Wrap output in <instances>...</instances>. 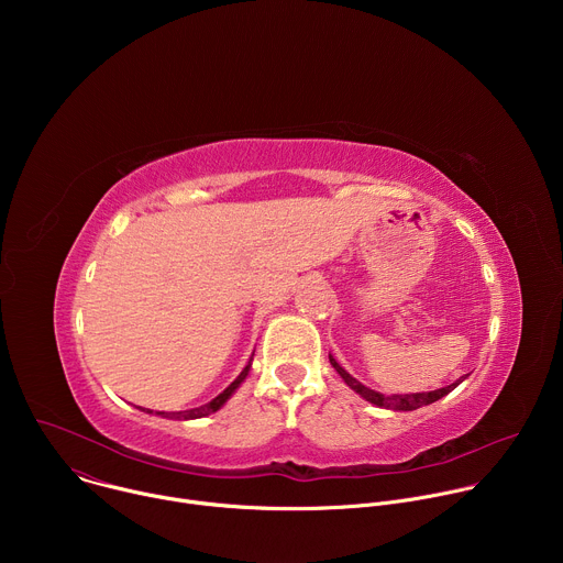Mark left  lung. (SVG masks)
Instances as JSON below:
<instances>
[{
  "label": "left lung",
  "mask_w": 563,
  "mask_h": 563,
  "mask_svg": "<svg viewBox=\"0 0 563 563\" xmlns=\"http://www.w3.org/2000/svg\"><path fill=\"white\" fill-rule=\"evenodd\" d=\"M330 363H332L334 369L343 376V380H345L354 391H358L365 400H369V404H374V406H378V408H385V410H398V412H412V410H419V408H423V406L434 404V400H439V398H443L445 394H450V391L465 378V376H461L456 383H452V385H448V387H441V389H434V391H421V394H391V396H385V394H380V391H374V389L365 387V385L358 383L354 376H350V374L334 361V356H330Z\"/></svg>",
  "instance_id": "left-lung-1"
}]
</instances>
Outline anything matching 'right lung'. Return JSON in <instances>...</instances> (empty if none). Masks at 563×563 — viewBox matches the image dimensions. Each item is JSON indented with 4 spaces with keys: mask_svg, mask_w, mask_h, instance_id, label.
<instances>
[{
    "mask_svg": "<svg viewBox=\"0 0 563 563\" xmlns=\"http://www.w3.org/2000/svg\"><path fill=\"white\" fill-rule=\"evenodd\" d=\"M252 358H254V354H252ZM250 367H252V361L247 363V367H245L243 372H240V376H238L222 394H218L213 400H209L207 406H200V408H194V410H185V412H157V415H163V417H167V419H200V417H207V415L220 410V408L227 404V398L235 391V387L245 380V376L250 374Z\"/></svg>",
    "mask_w": 563,
    "mask_h": 563,
    "instance_id": "right-lung-1",
    "label": "right lung"
}]
</instances>
